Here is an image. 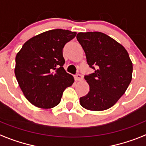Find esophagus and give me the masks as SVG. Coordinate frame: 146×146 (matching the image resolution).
Masks as SVG:
<instances>
[{
	"mask_svg": "<svg viewBox=\"0 0 146 146\" xmlns=\"http://www.w3.org/2000/svg\"><path fill=\"white\" fill-rule=\"evenodd\" d=\"M74 78H75L76 81H81L82 79V76L81 74H79V73H76Z\"/></svg>",
	"mask_w": 146,
	"mask_h": 146,
	"instance_id": "34e87169",
	"label": "esophagus"
}]
</instances>
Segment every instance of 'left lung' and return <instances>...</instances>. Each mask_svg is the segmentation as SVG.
Instances as JSON below:
<instances>
[{
  "label": "left lung",
  "instance_id": "1",
  "mask_svg": "<svg viewBox=\"0 0 146 146\" xmlns=\"http://www.w3.org/2000/svg\"><path fill=\"white\" fill-rule=\"evenodd\" d=\"M77 40L94 70L85 76L90 91L79 99L86 110L102 111L112 107L124 94L132 79L133 64L127 50L101 32L79 33Z\"/></svg>",
  "mask_w": 146,
  "mask_h": 146
}]
</instances>
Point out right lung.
Instances as JSON below:
<instances>
[{
  "label": "right lung",
  "instance_id": "right-lung-1",
  "mask_svg": "<svg viewBox=\"0 0 146 146\" xmlns=\"http://www.w3.org/2000/svg\"><path fill=\"white\" fill-rule=\"evenodd\" d=\"M76 35L68 30L47 31L28 40L16 54L15 77L24 95L34 106L54 107L64 91L74 82L63 67V48Z\"/></svg>",
  "mask_w": 146,
  "mask_h": 146
}]
</instances>
